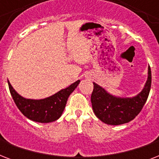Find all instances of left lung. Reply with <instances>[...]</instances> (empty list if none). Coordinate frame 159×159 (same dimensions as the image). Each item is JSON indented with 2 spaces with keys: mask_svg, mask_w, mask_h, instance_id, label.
<instances>
[{
  "mask_svg": "<svg viewBox=\"0 0 159 159\" xmlns=\"http://www.w3.org/2000/svg\"><path fill=\"white\" fill-rule=\"evenodd\" d=\"M151 82L152 75L148 66L147 81L142 91L134 97H116L93 82L91 102L95 115L100 120L111 125L128 123L138 116L145 104L150 92Z\"/></svg>",
  "mask_w": 159,
  "mask_h": 159,
  "instance_id": "8db88e82",
  "label": "left lung"
}]
</instances>
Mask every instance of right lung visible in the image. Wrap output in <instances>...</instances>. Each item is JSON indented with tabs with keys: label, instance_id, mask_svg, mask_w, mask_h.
Here are the masks:
<instances>
[{
	"label": "right lung",
	"instance_id": "1",
	"mask_svg": "<svg viewBox=\"0 0 159 159\" xmlns=\"http://www.w3.org/2000/svg\"><path fill=\"white\" fill-rule=\"evenodd\" d=\"M79 83L80 80H77L50 97L34 100L27 99L20 96L8 81L10 92L16 106L25 117L39 123H50L59 119L64 111L68 97Z\"/></svg>",
	"mask_w": 159,
	"mask_h": 159
}]
</instances>
